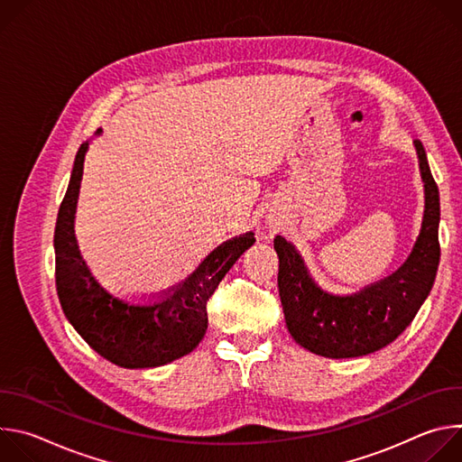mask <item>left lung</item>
<instances>
[{
    "label": "left lung",
    "instance_id": "obj_1",
    "mask_svg": "<svg viewBox=\"0 0 462 462\" xmlns=\"http://www.w3.org/2000/svg\"><path fill=\"white\" fill-rule=\"evenodd\" d=\"M426 189L420 236L404 265L360 292L340 296L314 283L298 250L282 236L274 248L280 257L278 289L292 338L310 353L327 358H353L374 353L413 321L428 298L440 259L439 188L420 141H415Z\"/></svg>",
    "mask_w": 462,
    "mask_h": 462
}]
</instances>
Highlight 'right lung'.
Here are the masks:
<instances>
[{
  "label": "right lung",
  "instance_id": "obj_1",
  "mask_svg": "<svg viewBox=\"0 0 462 462\" xmlns=\"http://www.w3.org/2000/svg\"><path fill=\"white\" fill-rule=\"evenodd\" d=\"M86 152L88 143H82L54 228V276L61 309L79 335L109 362L129 369L164 365L199 346L208 327L207 303L237 257L254 245V232L219 245L188 280L159 296L115 294L91 273L75 237Z\"/></svg>",
  "mask_w": 462,
  "mask_h": 462
}]
</instances>
